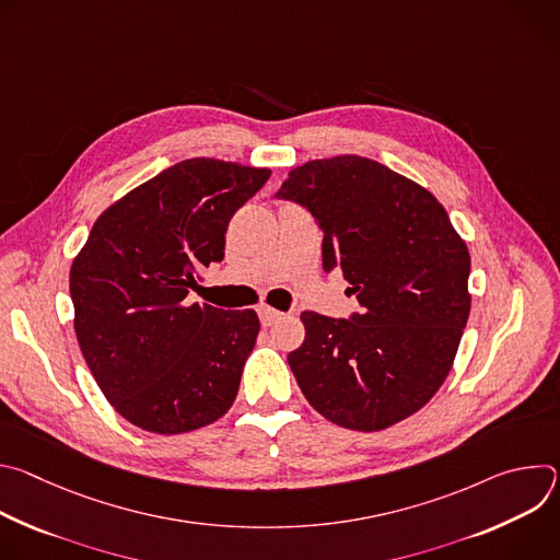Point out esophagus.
I'll return each instance as SVG.
<instances>
[{"mask_svg":"<svg viewBox=\"0 0 560 560\" xmlns=\"http://www.w3.org/2000/svg\"><path fill=\"white\" fill-rule=\"evenodd\" d=\"M259 318H261V324L264 326H275L279 318L283 316L279 310H275V307H270V305H259Z\"/></svg>","mask_w":560,"mask_h":560,"instance_id":"34e87169","label":"esophagus"}]
</instances>
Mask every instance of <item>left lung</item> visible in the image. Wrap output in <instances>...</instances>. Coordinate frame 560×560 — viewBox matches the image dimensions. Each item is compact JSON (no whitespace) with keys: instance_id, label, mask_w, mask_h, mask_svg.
Instances as JSON below:
<instances>
[{"instance_id":"1","label":"left lung","mask_w":560,"mask_h":560,"mask_svg":"<svg viewBox=\"0 0 560 560\" xmlns=\"http://www.w3.org/2000/svg\"><path fill=\"white\" fill-rule=\"evenodd\" d=\"M275 199L305 208L324 232V270L352 285L348 318L301 312L305 339L288 354L310 406L359 432L421 410L445 381L469 316V253L445 208L372 159L299 166Z\"/></svg>"}]
</instances>
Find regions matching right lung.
Returning <instances> with one entry per match:
<instances>
[{
	"label": "right lung",
	"instance_id": "obj_1",
	"mask_svg": "<svg viewBox=\"0 0 560 560\" xmlns=\"http://www.w3.org/2000/svg\"><path fill=\"white\" fill-rule=\"evenodd\" d=\"M270 175L186 159L113 203L72 261L79 348L110 406L132 425L182 434L232 406L259 316L190 303L188 294L197 272L223 259L232 214Z\"/></svg>",
	"mask_w": 560,
	"mask_h": 560
}]
</instances>
